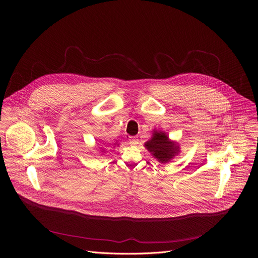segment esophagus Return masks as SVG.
Segmentation results:
<instances>
[{
  "label": "esophagus",
  "instance_id": "1",
  "mask_svg": "<svg viewBox=\"0 0 258 258\" xmlns=\"http://www.w3.org/2000/svg\"><path fill=\"white\" fill-rule=\"evenodd\" d=\"M128 143L131 144V145H137L138 143H139V140H138V137H130V139H128Z\"/></svg>",
  "mask_w": 258,
  "mask_h": 258
}]
</instances>
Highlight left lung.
I'll return each mask as SVG.
<instances>
[{
    "instance_id": "1",
    "label": "left lung",
    "mask_w": 258,
    "mask_h": 258,
    "mask_svg": "<svg viewBox=\"0 0 258 258\" xmlns=\"http://www.w3.org/2000/svg\"><path fill=\"white\" fill-rule=\"evenodd\" d=\"M146 150L161 163H167L175 155H178L179 145L170 141L164 132L154 131L151 140L145 142Z\"/></svg>"
}]
</instances>
